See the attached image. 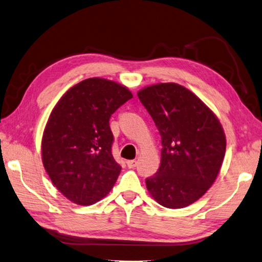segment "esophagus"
Wrapping results in <instances>:
<instances>
[{
    "instance_id": "1",
    "label": "esophagus",
    "mask_w": 262,
    "mask_h": 262,
    "mask_svg": "<svg viewBox=\"0 0 262 262\" xmlns=\"http://www.w3.org/2000/svg\"><path fill=\"white\" fill-rule=\"evenodd\" d=\"M127 166L129 168H134V167H136V166H137V161L136 160H128L127 161Z\"/></svg>"
}]
</instances>
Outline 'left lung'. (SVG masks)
Wrapping results in <instances>:
<instances>
[{"mask_svg":"<svg viewBox=\"0 0 262 262\" xmlns=\"http://www.w3.org/2000/svg\"><path fill=\"white\" fill-rule=\"evenodd\" d=\"M161 136L160 167L145 180L147 191L167 208L198 201L215 181L226 154L220 121L196 95L178 83L137 93Z\"/></svg>","mask_w":262,"mask_h":262,"instance_id":"left-lung-1","label":"left lung"}]
</instances>
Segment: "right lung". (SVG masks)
I'll use <instances>...</instances> for the list:
<instances>
[{
    "instance_id": "add662e5",
    "label": "right lung",
    "mask_w": 262,
    "mask_h": 262,
    "mask_svg": "<svg viewBox=\"0 0 262 262\" xmlns=\"http://www.w3.org/2000/svg\"><path fill=\"white\" fill-rule=\"evenodd\" d=\"M132 93L102 78L85 79L66 92L47 122L42 161L55 187L78 205H93L111 191L121 166L112 156L111 116Z\"/></svg>"
}]
</instances>
